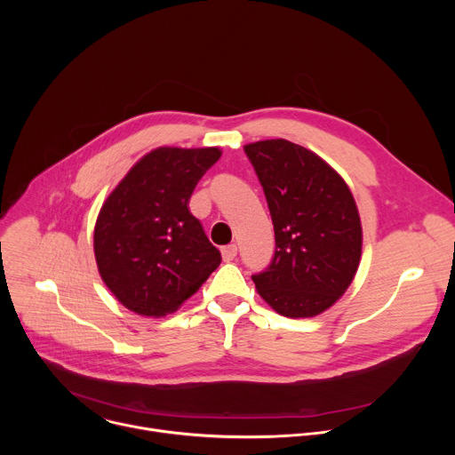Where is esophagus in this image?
<instances>
[{
  "label": "esophagus",
  "mask_w": 455,
  "mask_h": 455,
  "mask_svg": "<svg viewBox=\"0 0 455 455\" xmlns=\"http://www.w3.org/2000/svg\"><path fill=\"white\" fill-rule=\"evenodd\" d=\"M221 255H223V261H227V263L234 261L235 255H237V246H235V244L223 246V248H221Z\"/></svg>",
  "instance_id": "34e87169"
}]
</instances>
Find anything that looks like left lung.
Returning a JSON list of instances; mask_svg holds the SVG:
<instances>
[{"instance_id":"obj_1","label":"left lung","mask_w":455,"mask_h":455,"mask_svg":"<svg viewBox=\"0 0 455 455\" xmlns=\"http://www.w3.org/2000/svg\"><path fill=\"white\" fill-rule=\"evenodd\" d=\"M263 185L275 253L251 275L277 313L315 316L349 288L360 265L362 223L342 176L313 151L284 139L244 146Z\"/></svg>"}]
</instances>
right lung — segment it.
<instances>
[{
  "instance_id": "add662e5",
  "label": "right lung",
  "mask_w": 455,
  "mask_h": 455,
  "mask_svg": "<svg viewBox=\"0 0 455 455\" xmlns=\"http://www.w3.org/2000/svg\"><path fill=\"white\" fill-rule=\"evenodd\" d=\"M218 148H158L104 202L93 232L99 274L120 304L144 316L174 313L220 267L221 253L188 200Z\"/></svg>"
}]
</instances>
